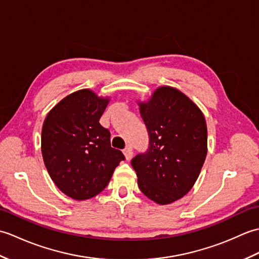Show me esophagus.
Segmentation results:
<instances>
[{
  "label": "esophagus",
  "mask_w": 259,
  "mask_h": 259,
  "mask_svg": "<svg viewBox=\"0 0 259 259\" xmlns=\"http://www.w3.org/2000/svg\"><path fill=\"white\" fill-rule=\"evenodd\" d=\"M123 153H124V157H125L126 160H129V159H130L131 157H133V153H134V151H133V147H131L130 145H129V146H126V147L124 148Z\"/></svg>",
  "instance_id": "34e87169"
}]
</instances>
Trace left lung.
Wrapping results in <instances>:
<instances>
[{
  "instance_id": "1",
  "label": "left lung",
  "mask_w": 259,
  "mask_h": 259,
  "mask_svg": "<svg viewBox=\"0 0 259 259\" xmlns=\"http://www.w3.org/2000/svg\"><path fill=\"white\" fill-rule=\"evenodd\" d=\"M139 110L149 148L131 164L142 194L168 205L188 194L200 174L207 156L206 120L188 97L167 85L139 102Z\"/></svg>"
}]
</instances>
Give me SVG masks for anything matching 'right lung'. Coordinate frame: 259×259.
<instances>
[{"label": "right lung", "mask_w": 259, "mask_h": 259, "mask_svg": "<svg viewBox=\"0 0 259 259\" xmlns=\"http://www.w3.org/2000/svg\"><path fill=\"white\" fill-rule=\"evenodd\" d=\"M108 98L82 89L62 99L43 122L41 150L48 172L63 194L85 200L106 188L123 153L99 122Z\"/></svg>", "instance_id": "right-lung-1"}]
</instances>
